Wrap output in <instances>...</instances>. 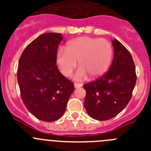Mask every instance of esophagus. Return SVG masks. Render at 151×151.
<instances>
[{"label":"esophagus","mask_w":151,"mask_h":151,"mask_svg":"<svg viewBox=\"0 0 151 151\" xmlns=\"http://www.w3.org/2000/svg\"><path fill=\"white\" fill-rule=\"evenodd\" d=\"M82 85L80 83H75L74 84V87L76 88H78L82 87Z\"/></svg>","instance_id":"esophagus-1"}]
</instances>
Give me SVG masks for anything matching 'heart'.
<instances>
[{
  "label": "heart",
  "mask_w": 151,
  "mask_h": 151,
  "mask_svg": "<svg viewBox=\"0 0 151 151\" xmlns=\"http://www.w3.org/2000/svg\"><path fill=\"white\" fill-rule=\"evenodd\" d=\"M66 51L58 50L57 62L63 75L69 77L76 67L80 68L76 79L96 78L106 73L113 59V47L110 41L104 38L79 37L69 41Z\"/></svg>",
  "instance_id": "heart-1"
}]
</instances>
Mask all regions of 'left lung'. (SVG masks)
Wrapping results in <instances>:
<instances>
[{"mask_svg":"<svg viewBox=\"0 0 151 151\" xmlns=\"http://www.w3.org/2000/svg\"><path fill=\"white\" fill-rule=\"evenodd\" d=\"M114 57L102 77L83 85L86 91L85 110L91 118L104 121L116 116L127 106L135 86V66L132 57L117 39L112 41Z\"/></svg>","mask_w":151,"mask_h":151,"instance_id":"1","label":"left lung"}]
</instances>
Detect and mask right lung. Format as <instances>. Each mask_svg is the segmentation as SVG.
Segmentation results:
<instances>
[{
  "label": "right lung",
  "mask_w": 151,
  "mask_h": 151,
  "mask_svg": "<svg viewBox=\"0 0 151 151\" xmlns=\"http://www.w3.org/2000/svg\"><path fill=\"white\" fill-rule=\"evenodd\" d=\"M60 33L42 34L26 47L19 60L17 80L24 104L35 117L45 122L60 118L74 84L57 66Z\"/></svg>",
  "instance_id": "obj_1"
}]
</instances>
